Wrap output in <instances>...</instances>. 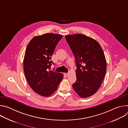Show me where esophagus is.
<instances>
[{"instance_id":"esophagus-1","label":"esophagus","mask_w":128,"mask_h":128,"mask_svg":"<svg viewBox=\"0 0 128 128\" xmlns=\"http://www.w3.org/2000/svg\"><path fill=\"white\" fill-rule=\"evenodd\" d=\"M64 75L67 77L69 76V74H68V73H65V74H64Z\"/></svg>"}]
</instances>
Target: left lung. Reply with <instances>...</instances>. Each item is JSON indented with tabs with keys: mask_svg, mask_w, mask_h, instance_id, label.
Segmentation results:
<instances>
[{
	"mask_svg": "<svg viewBox=\"0 0 128 128\" xmlns=\"http://www.w3.org/2000/svg\"><path fill=\"white\" fill-rule=\"evenodd\" d=\"M76 65V81L72 84L82 98L94 95L101 86L106 72L104 52L95 40L82 34L65 36Z\"/></svg>",
	"mask_w": 128,
	"mask_h": 128,
	"instance_id": "1",
	"label": "left lung"
}]
</instances>
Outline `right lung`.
Returning a JSON list of instances; mask_svg holds the SVG:
<instances>
[{
	"instance_id": "1",
	"label": "right lung",
	"mask_w": 128,
	"mask_h": 128,
	"mask_svg": "<svg viewBox=\"0 0 128 128\" xmlns=\"http://www.w3.org/2000/svg\"><path fill=\"white\" fill-rule=\"evenodd\" d=\"M63 35L46 33L33 38L28 44L24 59V74L35 92L44 97L55 92L63 74L50 70L51 58Z\"/></svg>"
}]
</instances>
